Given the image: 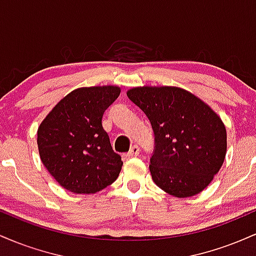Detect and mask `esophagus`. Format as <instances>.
I'll list each match as a JSON object with an SVG mask.
<instances>
[{
	"label": "esophagus",
	"instance_id": "obj_1",
	"mask_svg": "<svg viewBox=\"0 0 256 256\" xmlns=\"http://www.w3.org/2000/svg\"><path fill=\"white\" fill-rule=\"evenodd\" d=\"M138 154H140V146H132L130 152H128V156L130 158H134V156H138Z\"/></svg>",
	"mask_w": 256,
	"mask_h": 256
}]
</instances>
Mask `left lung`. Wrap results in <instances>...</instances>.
Listing matches in <instances>:
<instances>
[{
  "instance_id": "obj_1",
  "label": "left lung",
  "mask_w": 256,
  "mask_h": 256,
  "mask_svg": "<svg viewBox=\"0 0 256 256\" xmlns=\"http://www.w3.org/2000/svg\"><path fill=\"white\" fill-rule=\"evenodd\" d=\"M150 122L155 136L152 178L176 198L198 195L219 172L226 128L207 104L177 86H137L126 92Z\"/></svg>"
}]
</instances>
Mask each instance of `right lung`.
Listing matches in <instances>:
<instances>
[{
    "label": "right lung",
    "mask_w": 256,
    "mask_h": 256,
    "mask_svg": "<svg viewBox=\"0 0 256 256\" xmlns=\"http://www.w3.org/2000/svg\"><path fill=\"white\" fill-rule=\"evenodd\" d=\"M116 85L79 88L66 95L40 122V160L61 186L95 194L119 177L122 161L102 126L104 110L118 98Z\"/></svg>",
    "instance_id": "1"
}]
</instances>
